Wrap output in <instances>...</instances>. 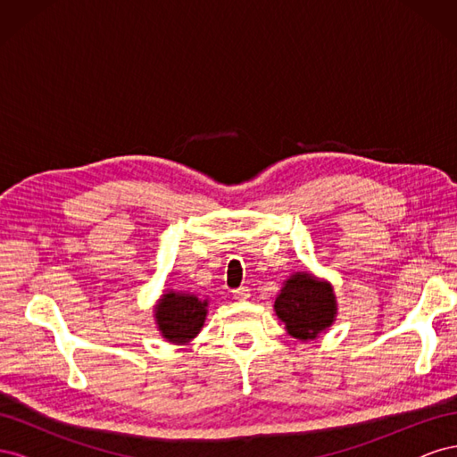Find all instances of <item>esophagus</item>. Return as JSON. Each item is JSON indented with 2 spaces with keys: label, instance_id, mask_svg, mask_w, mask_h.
<instances>
[{
  "label": "esophagus",
  "instance_id": "esophagus-1",
  "mask_svg": "<svg viewBox=\"0 0 457 457\" xmlns=\"http://www.w3.org/2000/svg\"><path fill=\"white\" fill-rule=\"evenodd\" d=\"M232 295H234V299H238V301H247V299H250V289H247V287H238V289H234V292H232Z\"/></svg>",
  "mask_w": 457,
  "mask_h": 457
}]
</instances>
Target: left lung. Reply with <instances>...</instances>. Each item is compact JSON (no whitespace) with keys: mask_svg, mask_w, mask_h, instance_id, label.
I'll list each match as a JSON object with an SVG mask.
<instances>
[{"mask_svg":"<svg viewBox=\"0 0 457 457\" xmlns=\"http://www.w3.org/2000/svg\"><path fill=\"white\" fill-rule=\"evenodd\" d=\"M274 311L289 336L301 341L316 339L336 320L334 287L314 278L311 272H295L284 282L274 301Z\"/></svg>","mask_w":457,"mask_h":457,"instance_id":"left-lung-1","label":"left lung"}]
</instances>
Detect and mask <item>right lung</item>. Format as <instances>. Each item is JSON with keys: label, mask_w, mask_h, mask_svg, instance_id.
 Listing matches in <instances>:
<instances>
[{"label": "right lung", "mask_w": 457, "mask_h": 457, "mask_svg": "<svg viewBox=\"0 0 457 457\" xmlns=\"http://www.w3.org/2000/svg\"><path fill=\"white\" fill-rule=\"evenodd\" d=\"M207 314V299L187 292H165L154 307V318L165 341L187 345L204 328Z\"/></svg>", "instance_id": "obj_1"}]
</instances>
